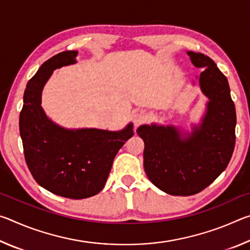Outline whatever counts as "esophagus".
<instances>
[{
  "label": "esophagus",
  "mask_w": 250,
  "mask_h": 250,
  "mask_svg": "<svg viewBox=\"0 0 250 250\" xmlns=\"http://www.w3.org/2000/svg\"><path fill=\"white\" fill-rule=\"evenodd\" d=\"M147 120H149V115H147L146 111H143V110H139V111L133 116V122L135 126L140 125L143 122H146Z\"/></svg>",
  "instance_id": "34e87169"
}]
</instances>
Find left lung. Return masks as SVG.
Returning <instances> with one entry per match:
<instances>
[{
    "instance_id": "8db88e82",
    "label": "left lung",
    "mask_w": 250,
    "mask_h": 250,
    "mask_svg": "<svg viewBox=\"0 0 250 250\" xmlns=\"http://www.w3.org/2000/svg\"><path fill=\"white\" fill-rule=\"evenodd\" d=\"M186 54L194 66L203 68L197 78L208 101L200 122L192 125L191 132L158 124L137 130L145 142L146 176L161 191L175 196L194 195L213 183L229 163L236 139V110L227 78L206 55Z\"/></svg>"
}]
</instances>
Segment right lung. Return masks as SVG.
<instances>
[{
	"mask_svg": "<svg viewBox=\"0 0 250 250\" xmlns=\"http://www.w3.org/2000/svg\"><path fill=\"white\" fill-rule=\"evenodd\" d=\"M77 50L55 55L29 79L20 115L25 161L35 181L56 195L82 200L98 194L107 182L113 159L133 133L128 124L119 131L67 129L42 107V92L54 70L77 62Z\"/></svg>",
	"mask_w": 250,
	"mask_h": 250,
	"instance_id": "add662e5",
	"label": "right lung"
}]
</instances>
